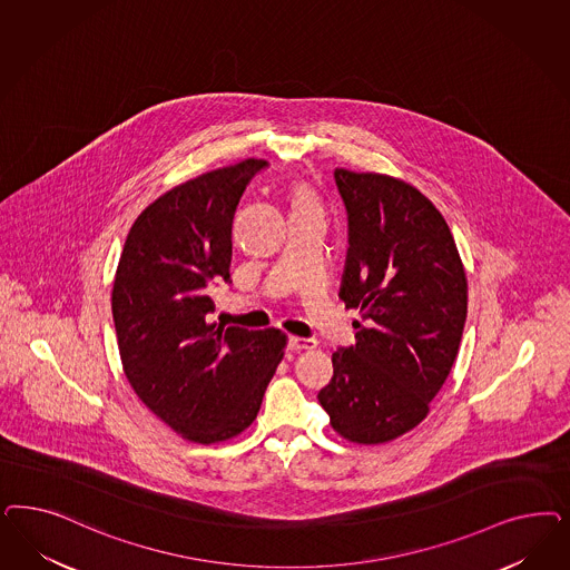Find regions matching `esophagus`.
Instances as JSON below:
<instances>
[{
    "mask_svg": "<svg viewBox=\"0 0 570 570\" xmlns=\"http://www.w3.org/2000/svg\"><path fill=\"white\" fill-rule=\"evenodd\" d=\"M316 348V342L314 340H311V337H295V335H292L289 337V350H314Z\"/></svg>",
    "mask_w": 570,
    "mask_h": 570,
    "instance_id": "1",
    "label": "esophagus"
}]
</instances>
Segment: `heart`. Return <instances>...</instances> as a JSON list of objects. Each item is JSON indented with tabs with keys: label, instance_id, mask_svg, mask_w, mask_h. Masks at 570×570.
Segmentation results:
<instances>
[{
	"label": "heart",
	"instance_id": "heart-1",
	"mask_svg": "<svg viewBox=\"0 0 570 570\" xmlns=\"http://www.w3.org/2000/svg\"><path fill=\"white\" fill-rule=\"evenodd\" d=\"M302 205H314L313 195L306 186H299L294 195V207H302Z\"/></svg>",
	"mask_w": 570,
	"mask_h": 570
}]
</instances>
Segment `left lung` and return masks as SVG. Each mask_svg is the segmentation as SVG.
I'll return each instance as SVG.
<instances>
[{
	"label": "left lung",
	"instance_id": "8db88e82",
	"mask_svg": "<svg viewBox=\"0 0 570 570\" xmlns=\"http://www.w3.org/2000/svg\"><path fill=\"white\" fill-rule=\"evenodd\" d=\"M333 176L348 212L340 297L361 323L356 344L333 352L318 403L340 436L380 444L422 423L449 377L468 281L446 222L415 186L344 167Z\"/></svg>",
	"mask_w": 570,
	"mask_h": 570
}]
</instances>
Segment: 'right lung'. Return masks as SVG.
I'll return each instance as SVG.
<instances>
[{"mask_svg":"<svg viewBox=\"0 0 570 570\" xmlns=\"http://www.w3.org/2000/svg\"><path fill=\"white\" fill-rule=\"evenodd\" d=\"M264 159L180 184L136 218L110 308L129 386L186 441L222 442L256 420L287 335L209 323V289L230 281L233 218Z\"/></svg>","mask_w":570,"mask_h":570,"instance_id":"add662e5","label":"right lung"}]
</instances>
